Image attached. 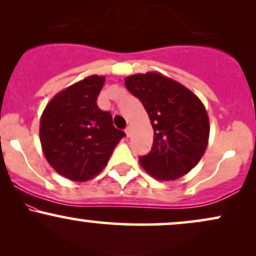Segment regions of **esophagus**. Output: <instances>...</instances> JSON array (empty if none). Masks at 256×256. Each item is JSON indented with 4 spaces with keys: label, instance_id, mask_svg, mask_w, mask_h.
Listing matches in <instances>:
<instances>
[{
    "label": "esophagus",
    "instance_id": "esophagus-1",
    "mask_svg": "<svg viewBox=\"0 0 256 256\" xmlns=\"http://www.w3.org/2000/svg\"><path fill=\"white\" fill-rule=\"evenodd\" d=\"M125 134H126V136H128V137L131 136V134H132V128H131V126H128V128H125Z\"/></svg>",
    "mask_w": 256,
    "mask_h": 256
}]
</instances>
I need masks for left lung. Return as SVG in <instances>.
Masks as SVG:
<instances>
[{
    "label": "left lung",
    "mask_w": 256,
    "mask_h": 256,
    "mask_svg": "<svg viewBox=\"0 0 256 256\" xmlns=\"http://www.w3.org/2000/svg\"><path fill=\"white\" fill-rule=\"evenodd\" d=\"M125 85L144 106L154 128L152 148L140 158V166L158 180H176L192 171L210 138V119L201 100L158 72L128 76Z\"/></svg>",
    "instance_id": "left-lung-1"
}]
</instances>
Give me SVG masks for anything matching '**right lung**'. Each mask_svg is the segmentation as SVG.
<instances>
[{
  "label": "right lung",
  "mask_w": 256,
  "mask_h": 256,
  "mask_svg": "<svg viewBox=\"0 0 256 256\" xmlns=\"http://www.w3.org/2000/svg\"><path fill=\"white\" fill-rule=\"evenodd\" d=\"M104 76H89L56 94L44 108L40 140L46 161L62 177L86 182L108 164L125 132L98 106Z\"/></svg>",
  "instance_id": "1"
}]
</instances>
